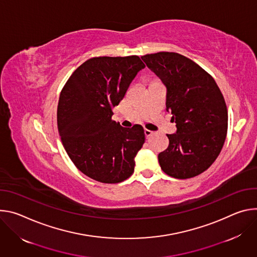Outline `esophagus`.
Returning <instances> with one entry per match:
<instances>
[{
    "mask_svg": "<svg viewBox=\"0 0 257 257\" xmlns=\"http://www.w3.org/2000/svg\"><path fill=\"white\" fill-rule=\"evenodd\" d=\"M144 133H145V136H146L147 138L153 135V132H151L150 130H147V128H145V130H144Z\"/></svg>",
    "mask_w": 257,
    "mask_h": 257,
    "instance_id": "34e87169",
    "label": "esophagus"
}]
</instances>
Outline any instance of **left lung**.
<instances>
[{"mask_svg": "<svg viewBox=\"0 0 257 257\" xmlns=\"http://www.w3.org/2000/svg\"><path fill=\"white\" fill-rule=\"evenodd\" d=\"M166 87V110L177 133L159 153L161 169L175 179L202 174L215 161L227 132V109L213 77L187 57L174 52L142 56Z\"/></svg>", "mask_w": 257, "mask_h": 257, "instance_id": "obj_1", "label": "left lung"}]
</instances>
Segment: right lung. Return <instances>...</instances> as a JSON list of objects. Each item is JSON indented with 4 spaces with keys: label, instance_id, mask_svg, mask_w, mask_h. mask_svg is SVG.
Returning a JSON list of instances; mask_svg holds the SVG:
<instances>
[{
    "label": "right lung",
    "instance_id": "add662e5",
    "mask_svg": "<svg viewBox=\"0 0 257 257\" xmlns=\"http://www.w3.org/2000/svg\"><path fill=\"white\" fill-rule=\"evenodd\" d=\"M143 68L136 55L94 57L73 71L60 93L57 124L64 149L80 172L97 182L117 184L134 173L144 128L122 127L112 120V109Z\"/></svg>",
    "mask_w": 257,
    "mask_h": 257
}]
</instances>
